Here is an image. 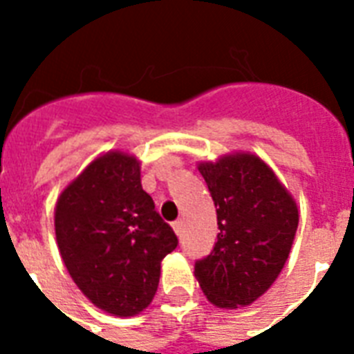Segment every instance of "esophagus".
I'll list each match as a JSON object with an SVG mask.
<instances>
[{"label":"esophagus","instance_id":"obj_1","mask_svg":"<svg viewBox=\"0 0 354 354\" xmlns=\"http://www.w3.org/2000/svg\"><path fill=\"white\" fill-rule=\"evenodd\" d=\"M172 230H174V233H176V235H180V233H182V230H183L182 218H178V221L172 222Z\"/></svg>","mask_w":354,"mask_h":354}]
</instances>
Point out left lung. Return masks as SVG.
Here are the masks:
<instances>
[{
  "instance_id": "1",
  "label": "left lung",
  "mask_w": 354,
  "mask_h": 354,
  "mask_svg": "<svg viewBox=\"0 0 354 354\" xmlns=\"http://www.w3.org/2000/svg\"><path fill=\"white\" fill-rule=\"evenodd\" d=\"M216 207L218 235L194 275L213 305L246 307L268 290L290 253L299 213L259 156L239 152L200 163Z\"/></svg>"
}]
</instances>
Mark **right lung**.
Listing matches in <instances>:
<instances>
[{"label": "right lung", "instance_id": "1", "mask_svg": "<svg viewBox=\"0 0 354 354\" xmlns=\"http://www.w3.org/2000/svg\"><path fill=\"white\" fill-rule=\"evenodd\" d=\"M55 233L71 279L95 307L136 316L158 290L161 261L178 246L124 152L93 160L58 196Z\"/></svg>", "mask_w": 354, "mask_h": 354}]
</instances>
